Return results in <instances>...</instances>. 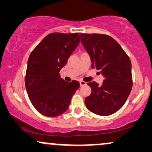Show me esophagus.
I'll use <instances>...</instances> for the list:
<instances>
[{
	"label": "esophagus",
	"instance_id": "obj_1",
	"mask_svg": "<svg viewBox=\"0 0 152 152\" xmlns=\"http://www.w3.org/2000/svg\"><path fill=\"white\" fill-rule=\"evenodd\" d=\"M79 83H80V85H81V86H85V85H86V83L85 81H81Z\"/></svg>",
	"mask_w": 152,
	"mask_h": 152
}]
</instances>
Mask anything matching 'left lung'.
Here are the masks:
<instances>
[{
	"label": "left lung",
	"mask_w": 152,
	"mask_h": 152,
	"mask_svg": "<svg viewBox=\"0 0 152 152\" xmlns=\"http://www.w3.org/2000/svg\"><path fill=\"white\" fill-rule=\"evenodd\" d=\"M81 42L89 54L91 67L104 77L102 86L95 81L88 83L91 94L85 99L87 109L99 116L114 114L125 104L132 88L129 57L108 35L81 34Z\"/></svg>",
	"instance_id": "8db88e82"
}]
</instances>
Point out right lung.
I'll list each match as a JSON object with an SVG mask.
<instances>
[{
    "label": "right lung",
    "instance_id": "add662e5",
    "mask_svg": "<svg viewBox=\"0 0 152 152\" xmlns=\"http://www.w3.org/2000/svg\"><path fill=\"white\" fill-rule=\"evenodd\" d=\"M79 42L78 33H52L31 53L26 73V88L31 104L41 114L48 117L62 114L79 88L77 81H65L59 74Z\"/></svg>",
    "mask_w": 152,
    "mask_h": 152
}]
</instances>
